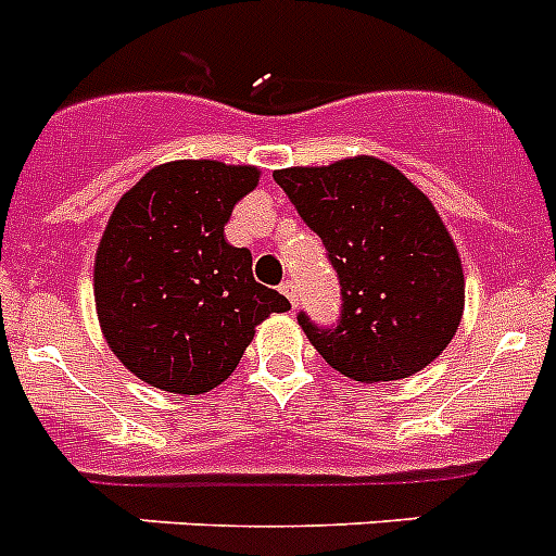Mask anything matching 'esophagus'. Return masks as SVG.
Returning a JSON list of instances; mask_svg holds the SVG:
<instances>
[{
	"mask_svg": "<svg viewBox=\"0 0 556 556\" xmlns=\"http://www.w3.org/2000/svg\"><path fill=\"white\" fill-rule=\"evenodd\" d=\"M279 291H282L285 296H288V302H291V305L296 307L299 299H296V282H293V279H285V282L279 285Z\"/></svg>",
	"mask_w": 556,
	"mask_h": 556,
	"instance_id": "obj_1",
	"label": "esophagus"
}]
</instances>
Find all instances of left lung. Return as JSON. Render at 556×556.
<instances>
[{
    "label": "left lung",
    "instance_id": "1",
    "mask_svg": "<svg viewBox=\"0 0 556 556\" xmlns=\"http://www.w3.org/2000/svg\"><path fill=\"white\" fill-rule=\"evenodd\" d=\"M274 181L325 243L341 313L299 325L318 355L358 383L408 378L456 336L465 311L462 260L433 204L371 156L288 167Z\"/></svg>",
    "mask_w": 556,
    "mask_h": 556
}]
</instances>
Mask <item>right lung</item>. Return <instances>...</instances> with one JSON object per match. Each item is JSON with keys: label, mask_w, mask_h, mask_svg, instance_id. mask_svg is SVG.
Segmentation results:
<instances>
[{"label": "right lung", "mask_w": 556, "mask_h": 556, "mask_svg": "<svg viewBox=\"0 0 556 556\" xmlns=\"http://www.w3.org/2000/svg\"><path fill=\"white\" fill-rule=\"evenodd\" d=\"M257 167L170 162L111 212L94 260V302L111 352L144 383L204 394L243 358L254 327L291 302L251 274L224 226Z\"/></svg>", "instance_id": "right-lung-1"}]
</instances>
